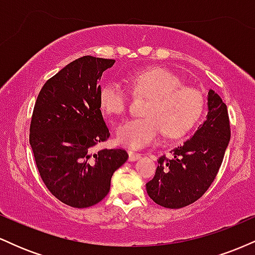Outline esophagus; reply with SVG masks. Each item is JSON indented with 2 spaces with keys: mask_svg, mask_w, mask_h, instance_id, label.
I'll use <instances>...</instances> for the list:
<instances>
[{
  "mask_svg": "<svg viewBox=\"0 0 255 255\" xmlns=\"http://www.w3.org/2000/svg\"><path fill=\"white\" fill-rule=\"evenodd\" d=\"M139 158H141L140 153H136L134 151H128V159H129V162H134V160L139 159Z\"/></svg>",
  "mask_w": 255,
  "mask_h": 255,
  "instance_id": "34e87169",
  "label": "esophagus"
}]
</instances>
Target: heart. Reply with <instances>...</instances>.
<instances>
[{"label": "heart", "mask_w": 255, "mask_h": 255, "mask_svg": "<svg viewBox=\"0 0 255 255\" xmlns=\"http://www.w3.org/2000/svg\"><path fill=\"white\" fill-rule=\"evenodd\" d=\"M130 83L136 92L150 95L144 118L126 120L116 128V140L131 148H142L164 133L183 135L197 124L204 109L203 93L182 85L175 73L164 68H148L134 73ZM99 105L110 115H121L127 107V95L120 81L110 80L99 91Z\"/></svg>", "instance_id": "1"}]
</instances>
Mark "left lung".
Masks as SVG:
<instances>
[{"mask_svg": "<svg viewBox=\"0 0 255 255\" xmlns=\"http://www.w3.org/2000/svg\"><path fill=\"white\" fill-rule=\"evenodd\" d=\"M229 140L227 105L210 90L206 120L193 136L171 150V158L158 159L156 175L146 183L148 197L166 209H181L197 201L217 176Z\"/></svg>", "mask_w": 255, "mask_h": 255, "instance_id": "1", "label": "left lung"}]
</instances>
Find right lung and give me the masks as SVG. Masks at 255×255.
<instances>
[{"label": "right lung", "instance_id": "obj_1", "mask_svg": "<svg viewBox=\"0 0 255 255\" xmlns=\"http://www.w3.org/2000/svg\"><path fill=\"white\" fill-rule=\"evenodd\" d=\"M115 60L84 56L67 64L40 90L30 145L46 188L68 206L98 204L114 172L128 159L121 148L93 152L110 135L99 105L102 74Z\"/></svg>", "mask_w": 255, "mask_h": 255}]
</instances>
